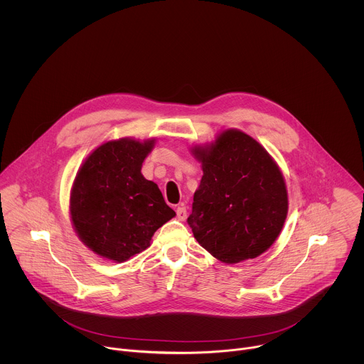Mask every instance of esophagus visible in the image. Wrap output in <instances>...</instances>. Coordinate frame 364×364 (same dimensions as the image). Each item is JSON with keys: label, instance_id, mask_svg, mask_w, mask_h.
I'll return each instance as SVG.
<instances>
[{"label": "esophagus", "instance_id": "obj_1", "mask_svg": "<svg viewBox=\"0 0 364 364\" xmlns=\"http://www.w3.org/2000/svg\"><path fill=\"white\" fill-rule=\"evenodd\" d=\"M176 217H178V220H181V221H185V220H186L188 213H186V208H185V206H179V208H176Z\"/></svg>", "mask_w": 364, "mask_h": 364}]
</instances>
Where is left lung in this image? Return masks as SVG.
Here are the masks:
<instances>
[{"mask_svg": "<svg viewBox=\"0 0 364 364\" xmlns=\"http://www.w3.org/2000/svg\"><path fill=\"white\" fill-rule=\"evenodd\" d=\"M203 176L188 224L215 259L238 263L267 251L289 211L283 173L259 143L238 129L192 147Z\"/></svg>", "mask_w": 364, "mask_h": 364, "instance_id": "left-lung-1", "label": "left lung"}]
</instances>
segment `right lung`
<instances>
[{
    "mask_svg": "<svg viewBox=\"0 0 364 364\" xmlns=\"http://www.w3.org/2000/svg\"><path fill=\"white\" fill-rule=\"evenodd\" d=\"M156 139L110 140L85 158L70 195L78 238L113 262L129 260L151 244L156 230L175 217L156 183L141 173Z\"/></svg>",
    "mask_w": 364,
    "mask_h": 364,
    "instance_id": "right-lung-1",
    "label": "right lung"
}]
</instances>
